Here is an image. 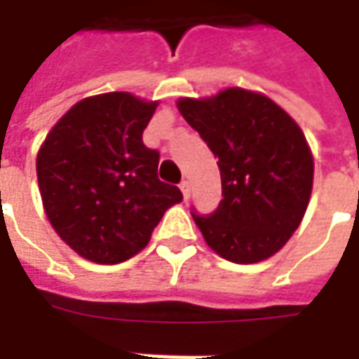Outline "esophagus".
Masks as SVG:
<instances>
[{"label": "esophagus", "instance_id": "34e87169", "mask_svg": "<svg viewBox=\"0 0 359 359\" xmlns=\"http://www.w3.org/2000/svg\"><path fill=\"white\" fill-rule=\"evenodd\" d=\"M180 189H182L184 198H186V200H189V194H191V186H189V182H187V180H184V182L180 184Z\"/></svg>", "mask_w": 359, "mask_h": 359}]
</instances>
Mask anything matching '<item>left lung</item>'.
<instances>
[{
    "mask_svg": "<svg viewBox=\"0 0 359 359\" xmlns=\"http://www.w3.org/2000/svg\"><path fill=\"white\" fill-rule=\"evenodd\" d=\"M177 109L219 159L224 200L208 217L191 214L205 243L233 264L278 254L310 203L313 156L304 131L268 95L241 88L182 97Z\"/></svg>",
    "mask_w": 359,
    "mask_h": 359,
    "instance_id": "left-lung-1",
    "label": "left lung"
}]
</instances>
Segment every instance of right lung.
<instances>
[{"label":"right lung","mask_w":359,"mask_h":359,"mask_svg":"<svg viewBox=\"0 0 359 359\" xmlns=\"http://www.w3.org/2000/svg\"><path fill=\"white\" fill-rule=\"evenodd\" d=\"M156 107L128 91L91 95L63 114L37 151L49 224L90 262L119 264L140 254L163 214L184 200L159 182V154L142 140Z\"/></svg>","instance_id":"obj_1"}]
</instances>
